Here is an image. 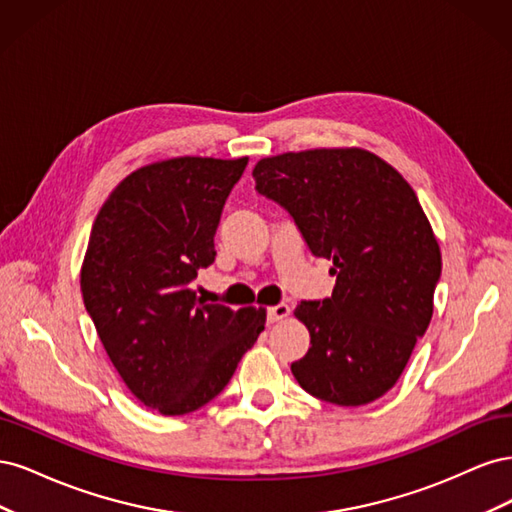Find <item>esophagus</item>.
<instances>
[{"label":"esophagus","mask_w":512,"mask_h":512,"mask_svg":"<svg viewBox=\"0 0 512 512\" xmlns=\"http://www.w3.org/2000/svg\"><path fill=\"white\" fill-rule=\"evenodd\" d=\"M288 316H290V307H288L286 303L273 305V307H269V309H267V320H269L271 324H275V322H282V320H286Z\"/></svg>","instance_id":"esophagus-1"}]
</instances>
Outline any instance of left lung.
Masks as SVG:
<instances>
[{
  "mask_svg": "<svg viewBox=\"0 0 512 512\" xmlns=\"http://www.w3.org/2000/svg\"><path fill=\"white\" fill-rule=\"evenodd\" d=\"M252 175L337 277L329 299L294 309L312 346L292 376L329 404H371L393 389L433 316L442 254L421 203L389 162L361 147L280 153Z\"/></svg>",
  "mask_w": 512,
  "mask_h": 512,
  "instance_id": "obj_1",
  "label": "left lung"
}]
</instances>
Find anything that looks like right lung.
Listing matches in <instances>:
<instances>
[{"mask_svg":"<svg viewBox=\"0 0 512 512\" xmlns=\"http://www.w3.org/2000/svg\"><path fill=\"white\" fill-rule=\"evenodd\" d=\"M247 158L183 156L136 168L91 228L81 292L132 395L164 416L198 410L265 331V307L205 303L192 288Z\"/></svg>","mask_w":512,"mask_h":512,"instance_id":"right-lung-1","label":"right lung"}]
</instances>
